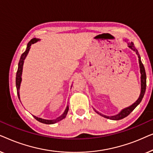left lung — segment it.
<instances>
[{
	"label": "left lung",
	"instance_id": "left-lung-1",
	"mask_svg": "<svg viewBox=\"0 0 153 153\" xmlns=\"http://www.w3.org/2000/svg\"><path fill=\"white\" fill-rule=\"evenodd\" d=\"M125 42H127V45H128V47L129 49H131V50H133L134 51L136 52L137 55L138 56V58H139V68H140V72H141V93H140V95L139 98H138L137 101H136L134 103L131 104L128 107H126L125 108H123L120 111V112L118 113V114L115 115V116H106V115H103L102 114H100V112H98L96 111L95 109V111L100 116L104 117V118H108V119H111V120H121V119L125 118L127 117L128 115L130 114V113L134 109V108L137 107V106L139 105L140 104V102H141L142 99H143L144 94H145L146 92V71H145V68H144V66L143 63H142L141 60V57H140V55L138 52V50L136 49L134 45V43L132 42H128V39H125Z\"/></svg>",
	"mask_w": 153,
	"mask_h": 153
}]
</instances>
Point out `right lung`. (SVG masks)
<instances>
[{
  "label": "right lung",
  "mask_w": 153,
  "mask_h": 153,
  "mask_svg": "<svg viewBox=\"0 0 153 153\" xmlns=\"http://www.w3.org/2000/svg\"><path fill=\"white\" fill-rule=\"evenodd\" d=\"M40 41V39L38 38H33L31 39V40L29 42L27 45V47L26 51H25L24 53L22 54L21 56L19 62L18 64V70H17V72H16V91H17V95H18V97L19 99L20 100V96H19V89H20V85H21V83H22V72H23V66H24V60L26 59L27 55H28L29 51H30V46L33 45V44L36 43L37 42ZM72 88V87H71ZM69 110V106L68 105H67L66 108L65 109L63 114H62L61 116H60L58 118H56V119H53V120H47V119H43L41 118H38V117L35 116H33L34 118L36 119L37 121L40 122L42 123H45V124H48V125H51V124H54V123H56L58 121H60L62 119H64L67 116V114H68Z\"/></svg>",
  "instance_id": "right-lung-1"
}]
</instances>
